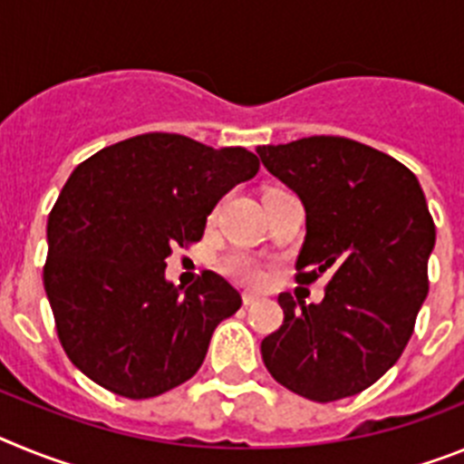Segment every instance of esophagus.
Masks as SVG:
<instances>
[{
	"label": "esophagus",
	"mask_w": 464,
	"mask_h": 464,
	"mask_svg": "<svg viewBox=\"0 0 464 464\" xmlns=\"http://www.w3.org/2000/svg\"><path fill=\"white\" fill-rule=\"evenodd\" d=\"M260 302V295L256 293H244V306H253Z\"/></svg>",
	"instance_id": "obj_1"
}]
</instances>
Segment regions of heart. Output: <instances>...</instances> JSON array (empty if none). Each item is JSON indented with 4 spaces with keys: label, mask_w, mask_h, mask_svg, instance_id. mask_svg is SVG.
Returning <instances> with one entry per match:
<instances>
[{
    "label": "heart",
    "mask_w": 464,
    "mask_h": 464,
    "mask_svg": "<svg viewBox=\"0 0 464 464\" xmlns=\"http://www.w3.org/2000/svg\"><path fill=\"white\" fill-rule=\"evenodd\" d=\"M223 269L229 276L239 278L244 283H251V285H260L265 281V272H262L260 265L253 257L244 256V253H235V256L225 257Z\"/></svg>",
    "instance_id": "obj_1"
}]
</instances>
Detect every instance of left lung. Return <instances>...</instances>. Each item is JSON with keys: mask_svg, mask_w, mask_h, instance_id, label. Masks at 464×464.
<instances>
[{"mask_svg": "<svg viewBox=\"0 0 464 464\" xmlns=\"http://www.w3.org/2000/svg\"><path fill=\"white\" fill-rule=\"evenodd\" d=\"M257 155L304 204L297 281L332 274L321 304L278 295L283 325L262 339L265 367L306 400L358 395L400 360L428 297L434 220L420 183L395 158L343 137Z\"/></svg>", "mask_w": 464, "mask_h": 464, "instance_id": "left-lung-1", "label": "left lung"}]
</instances>
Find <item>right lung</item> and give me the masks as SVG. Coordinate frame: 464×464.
<instances>
[{
    "instance_id": "obj_1",
    "label": "right lung",
    "mask_w": 464,
    "mask_h": 464,
    "mask_svg": "<svg viewBox=\"0 0 464 464\" xmlns=\"http://www.w3.org/2000/svg\"><path fill=\"white\" fill-rule=\"evenodd\" d=\"M257 169L241 146L149 132L72 171L48 216L44 285L64 353L88 379L149 400L197 374L241 295L213 272L176 288L165 260L202 239L220 197Z\"/></svg>"
}]
</instances>
